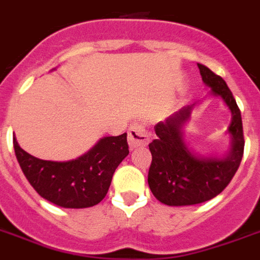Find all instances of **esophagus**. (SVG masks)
Here are the masks:
<instances>
[{"instance_id": "obj_1", "label": "esophagus", "mask_w": 260, "mask_h": 260, "mask_svg": "<svg viewBox=\"0 0 260 260\" xmlns=\"http://www.w3.org/2000/svg\"><path fill=\"white\" fill-rule=\"evenodd\" d=\"M149 140L150 137L143 124L135 123L131 125L129 131H128V144H129L131 149L148 145Z\"/></svg>"}]
</instances>
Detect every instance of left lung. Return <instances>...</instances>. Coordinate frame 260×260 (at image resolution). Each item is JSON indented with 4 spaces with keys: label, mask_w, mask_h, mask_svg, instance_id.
<instances>
[{
    "label": "left lung",
    "mask_w": 260,
    "mask_h": 260,
    "mask_svg": "<svg viewBox=\"0 0 260 260\" xmlns=\"http://www.w3.org/2000/svg\"><path fill=\"white\" fill-rule=\"evenodd\" d=\"M203 82L214 95L224 99L233 120L229 133L233 145L226 158L198 157L183 141L180 128L188 119L191 107L161 121L154 127L157 139L149 144L152 164L148 183L153 195L166 205H193L217 196L226 188L242 161L245 139L241 111L233 94L220 76L203 64H198Z\"/></svg>",
    "instance_id": "left-lung-1"
}]
</instances>
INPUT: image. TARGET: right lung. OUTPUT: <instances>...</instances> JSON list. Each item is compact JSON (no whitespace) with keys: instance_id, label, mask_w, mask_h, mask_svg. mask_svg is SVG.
<instances>
[{"instance_id":"obj_1","label":"right lung","mask_w":260,"mask_h":260,"mask_svg":"<svg viewBox=\"0 0 260 260\" xmlns=\"http://www.w3.org/2000/svg\"><path fill=\"white\" fill-rule=\"evenodd\" d=\"M24 177L42 198L62 208H87L103 200L112 175L128 150L127 133L105 137L82 157L68 162L44 161L24 152L13 137Z\"/></svg>"}]
</instances>
